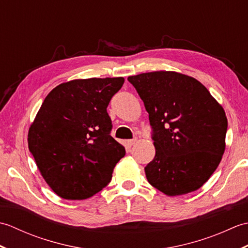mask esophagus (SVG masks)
I'll list each match as a JSON object with an SVG mask.
<instances>
[{"mask_svg": "<svg viewBox=\"0 0 248 248\" xmlns=\"http://www.w3.org/2000/svg\"><path fill=\"white\" fill-rule=\"evenodd\" d=\"M136 143H138V139H133V140H128V145H129V146H133V145H135Z\"/></svg>", "mask_w": 248, "mask_h": 248, "instance_id": "obj_1", "label": "esophagus"}]
</instances>
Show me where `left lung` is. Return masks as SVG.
Segmentation results:
<instances>
[{"instance_id":"8db88e82","label":"left lung","mask_w":248,"mask_h":248,"mask_svg":"<svg viewBox=\"0 0 248 248\" xmlns=\"http://www.w3.org/2000/svg\"><path fill=\"white\" fill-rule=\"evenodd\" d=\"M143 100L154 130L155 155L147 180L167 196L196 191L209 180L226 148L227 117L196 78L175 71L128 78Z\"/></svg>"}]
</instances>
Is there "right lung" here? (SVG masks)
<instances>
[{"label": "right lung", "mask_w": 248, "mask_h": 248, "mask_svg": "<svg viewBox=\"0 0 248 248\" xmlns=\"http://www.w3.org/2000/svg\"><path fill=\"white\" fill-rule=\"evenodd\" d=\"M124 78H78L52 89L31 124L28 143L45 181L68 200L93 196L107 186L125 155L110 136L107 108Z\"/></svg>", "instance_id": "obj_1"}]
</instances>
